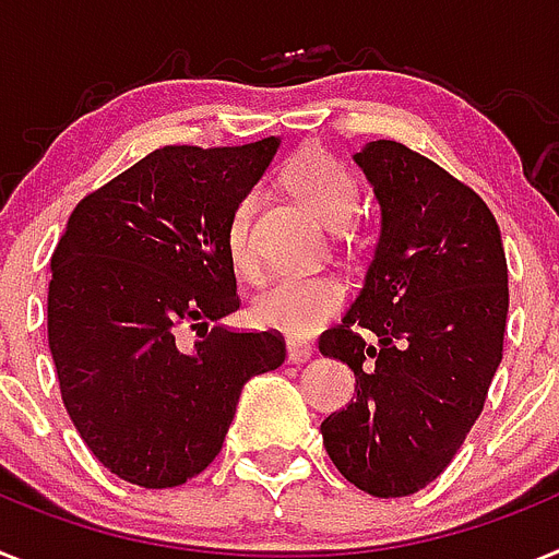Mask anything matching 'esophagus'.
I'll use <instances>...</instances> for the list:
<instances>
[{
	"label": "esophagus",
	"instance_id": "1",
	"mask_svg": "<svg viewBox=\"0 0 559 559\" xmlns=\"http://www.w3.org/2000/svg\"><path fill=\"white\" fill-rule=\"evenodd\" d=\"M311 356H313L311 345H305V342H294V338H290V342H288V361H290V365H305V361L311 359Z\"/></svg>",
	"mask_w": 559,
	"mask_h": 559
}]
</instances>
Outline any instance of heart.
I'll use <instances>...</instances> for the list:
<instances>
[{"mask_svg":"<svg viewBox=\"0 0 559 559\" xmlns=\"http://www.w3.org/2000/svg\"><path fill=\"white\" fill-rule=\"evenodd\" d=\"M283 183L308 212L331 228H345L359 209V186L345 166L331 155L305 150L290 157L283 169ZM228 260L242 276H257L251 246V200L234 206L226 226ZM347 290L331 274H285L271 280L251 302L257 325L288 336H311L345 305Z\"/></svg>","mask_w":559,"mask_h":559,"instance_id":"obj_1","label":"heart"}]
</instances>
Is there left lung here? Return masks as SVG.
Wrapping results in <instances>:
<instances>
[{"label": "left lung", "mask_w": 559, "mask_h": 559, "mask_svg": "<svg viewBox=\"0 0 559 559\" xmlns=\"http://www.w3.org/2000/svg\"><path fill=\"white\" fill-rule=\"evenodd\" d=\"M353 160L381 234L365 288L319 338L356 373V402L322 421V441L361 492L404 498L450 466L484 409L503 359L507 254L489 206L429 157L373 141Z\"/></svg>", "instance_id": "left-lung-1"}]
</instances>
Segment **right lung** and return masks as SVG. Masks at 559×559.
<instances>
[{
    "instance_id": "1",
    "label": "right lung",
    "mask_w": 559,
    "mask_h": 559,
    "mask_svg": "<svg viewBox=\"0 0 559 559\" xmlns=\"http://www.w3.org/2000/svg\"><path fill=\"white\" fill-rule=\"evenodd\" d=\"M280 138L164 146L73 209L52 251L47 342L79 436L121 480L169 489L223 447L242 384L285 361L240 333L226 226Z\"/></svg>"
}]
</instances>
